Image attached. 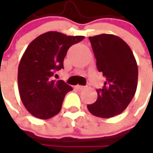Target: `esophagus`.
<instances>
[{"instance_id": "obj_1", "label": "esophagus", "mask_w": 153, "mask_h": 153, "mask_svg": "<svg viewBox=\"0 0 153 153\" xmlns=\"http://www.w3.org/2000/svg\"><path fill=\"white\" fill-rule=\"evenodd\" d=\"M87 88V86H82V85H76V88L80 89V90H82V89H85Z\"/></svg>"}]
</instances>
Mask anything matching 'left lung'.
Instances as JSON below:
<instances>
[{
	"label": "left lung",
	"instance_id": "1",
	"mask_svg": "<svg viewBox=\"0 0 153 153\" xmlns=\"http://www.w3.org/2000/svg\"><path fill=\"white\" fill-rule=\"evenodd\" d=\"M98 71L105 78L97 89L96 101L88 105L90 113L109 118L123 112L132 100L137 88L138 66L128 45L120 37L101 34L90 36Z\"/></svg>",
	"mask_w": 153,
	"mask_h": 153
}]
</instances>
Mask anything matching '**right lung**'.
Instances as JSON below:
<instances>
[{
    "instance_id": "add662e5",
    "label": "right lung",
    "mask_w": 153,
    "mask_h": 153,
    "mask_svg": "<svg viewBox=\"0 0 153 153\" xmlns=\"http://www.w3.org/2000/svg\"><path fill=\"white\" fill-rule=\"evenodd\" d=\"M83 39L82 36L48 31L27 47L19 65L18 84L21 100L32 116L48 119L60 111L64 98L72 88L62 80L55 82L53 76L64 69L70 47Z\"/></svg>"
}]
</instances>
